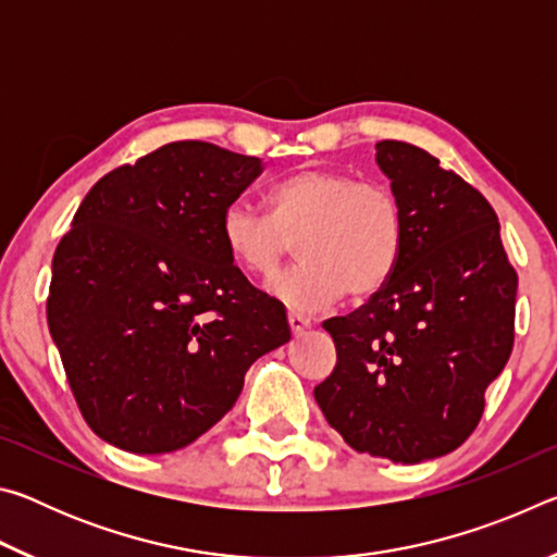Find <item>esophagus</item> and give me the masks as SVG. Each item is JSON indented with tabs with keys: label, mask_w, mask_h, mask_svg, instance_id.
I'll return each mask as SVG.
<instances>
[{
	"label": "esophagus",
	"mask_w": 557,
	"mask_h": 557,
	"mask_svg": "<svg viewBox=\"0 0 557 557\" xmlns=\"http://www.w3.org/2000/svg\"><path fill=\"white\" fill-rule=\"evenodd\" d=\"M287 324H289V332L295 334V336H301L309 329V319H305V317H299V314H295V312H289L287 314Z\"/></svg>",
	"instance_id": "obj_1"
}]
</instances>
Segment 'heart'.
I'll return each instance as SVG.
<instances>
[{"instance_id": "1", "label": "heart", "mask_w": 557, "mask_h": 557, "mask_svg": "<svg viewBox=\"0 0 557 557\" xmlns=\"http://www.w3.org/2000/svg\"><path fill=\"white\" fill-rule=\"evenodd\" d=\"M268 215L233 201L221 240L252 277L270 280L297 243L301 265L270 292L297 312H322L344 297H369L391 280L405 243L403 206L388 186L336 169H301L265 194Z\"/></svg>"}]
</instances>
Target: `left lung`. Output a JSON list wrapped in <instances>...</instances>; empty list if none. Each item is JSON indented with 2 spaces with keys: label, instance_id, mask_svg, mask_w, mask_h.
Returning a JSON list of instances; mask_svg holds the SVG:
<instances>
[{
  "label": "left lung",
  "instance_id": "left-lung-1",
  "mask_svg": "<svg viewBox=\"0 0 557 557\" xmlns=\"http://www.w3.org/2000/svg\"><path fill=\"white\" fill-rule=\"evenodd\" d=\"M375 162L405 215L391 280L324 329L336 366L314 388L356 451L403 465L457 449L511 356L518 277L492 206L425 149L383 139Z\"/></svg>",
  "mask_w": 557,
  "mask_h": 557
}]
</instances>
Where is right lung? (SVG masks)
<instances>
[{"instance_id":"obj_1","label":"right lung","mask_w":557,"mask_h":557,"mask_svg":"<svg viewBox=\"0 0 557 557\" xmlns=\"http://www.w3.org/2000/svg\"><path fill=\"white\" fill-rule=\"evenodd\" d=\"M258 157L169 143L90 188L53 256L46 314L83 418L135 455L211 430L262 354L289 342L285 307L252 287L221 213Z\"/></svg>"}]
</instances>
